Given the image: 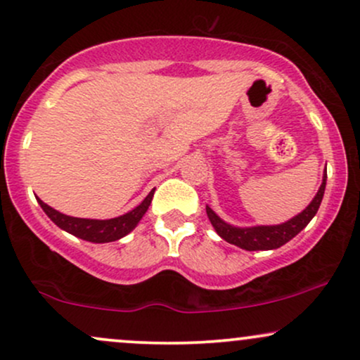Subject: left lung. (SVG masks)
<instances>
[{"label": "left lung", "instance_id": "8db88e82", "mask_svg": "<svg viewBox=\"0 0 360 360\" xmlns=\"http://www.w3.org/2000/svg\"><path fill=\"white\" fill-rule=\"evenodd\" d=\"M326 187V173L323 176V184L318 191L311 204L296 217L288 221L284 224L277 226H255V228H234V226L224 223L221 217L216 216V212L211 207H205L207 211V217L211 221L217 234L228 243L240 246V248L248 250V252H255V250H276L278 246L285 245L289 240H292L297 233L308 226V223L314 217L320 207L323 193H325Z\"/></svg>", "mask_w": 360, "mask_h": 360}]
</instances>
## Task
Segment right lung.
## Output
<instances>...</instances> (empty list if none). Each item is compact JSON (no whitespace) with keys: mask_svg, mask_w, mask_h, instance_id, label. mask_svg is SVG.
Returning a JSON list of instances; mask_svg holds the SVG:
<instances>
[{"mask_svg":"<svg viewBox=\"0 0 360 360\" xmlns=\"http://www.w3.org/2000/svg\"><path fill=\"white\" fill-rule=\"evenodd\" d=\"M155 191L148 193V197L137 205L136 209H132L131 212L124 214V216L114 217V219H82V217H71L66 214H60L56 209H52L51 205L44 204L42 200H39L40 207L44 209V212L51 217V221L54 224H58L64 231L75 234V236L82 238V240L91 241V243H108V241H117L122 236H126L127 233H131L136 228L137 223L141 221V217L144 216V212L148 211L149 204H151Z\"/></svg>","mask_w":360,"mask_h":360,"instance_id":"obj_1","label":"right lung"}]
</instances>
